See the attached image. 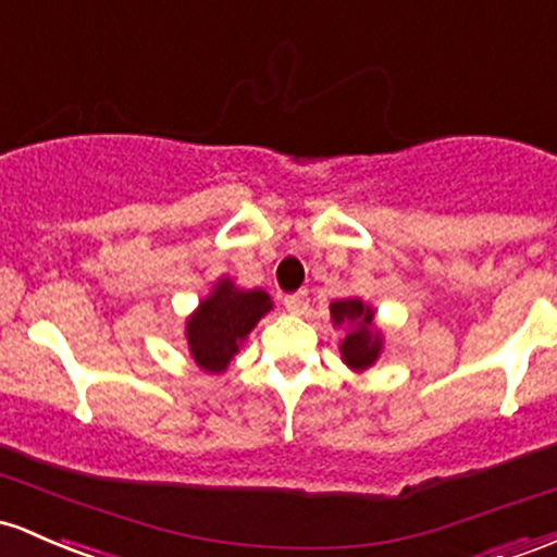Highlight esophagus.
<instances>
[{
	"instance_id": "obj_1",
	"label": "esophagus",
	"mask_w": 557,
	"mask_h": 557,
	"mask_svg": "<svg viewBox=\"0 0 557 557\" xmlns=\"http://www.w3.org/2000/svg\"><path fill=\"white\" fill-rule=\"evenodd\" d=\"M283 304H285V309L293 311V314H301V311L309 307L307 290H296V293H288V296L283 298Z\"/></svg>"
}]
</instances>
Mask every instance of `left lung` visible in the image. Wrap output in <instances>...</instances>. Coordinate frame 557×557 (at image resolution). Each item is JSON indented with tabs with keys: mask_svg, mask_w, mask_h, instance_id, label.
Listing matches in <instances>:
<instances>
[{
	"mask_svg": "<svg viewBox=\"0 0 557 557\" xmlns=\"http://www.w3.org/2000/svg\"><path fill=\"white\" fill-rule=\"evenodd\" d=\"M333 325H348L346 338L341 341V357L351 370H368L381 357L383 338L377 330H372L375 311L359 298H344V301L330 304Z\"/></svg>",
	"mask_w": 557,
	"mask_h": 557,
	"instance_id": "8db88e82",
	"label": "left lung"
}]
</instances>
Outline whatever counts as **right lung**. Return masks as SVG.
<instances>
[{
    "mask_svg": "<svg viewBox=\"0 0 557 557\" xmlns=\"http://www.w3.org/2000/svg\"><path fill=\"white\" fill-rule=\"evenodd\" d=\"M269 309L272 298L264 290H240L232 280H219L187 320V346L195 364L206 372L227 370L230 359Z\"/></svg>",
    "mask_w": 557,
    "mask_h": 557,
    "instance_id": "right-lung-1",
    "label": "right lung"
}]
</instances>
